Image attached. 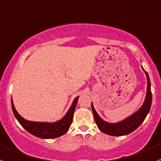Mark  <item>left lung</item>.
<instances>
[{
	"instance_id": "8db88e82",
	"label": "left lung",
	"mask_w": 161,
	"mask_h": 161,
	"mask_svg": "<svg viewBox=\"0 0 161 161\" xmlns=\"http://www.w3.org/2000/svg\"><path fill=\"white\" fill-rule=\"evenodd\" d=\"M142 69L144 70L145 74L146 75V78H147V91H146V98H145L142 106L132 115L129 116L128 117L125 118V120L117 122V123H109V122L103 120L99 117V115L95 111L93 104L92 103V109L95 123H96L98 129L102 132L105 133L106 135H112V136H122V135L130 134L141 125V124L145 120L147 114H149L151 104H152V92H151L150 80H149L147 72L143 68Z\"/></svg>"
}]
</instances>
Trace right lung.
<instances>
[{
  "mask_svg": "<svg viewBox=\"0 0 161 161\" xmlns=\"http://www.w3.org/2000/svg\"><path fill=\"white\" fill-rule=\"evenodd\" d=\"M78 98L79 96H77L74 100L70 108L67 111L66 115L61 120L53 122V123L30 121V120L24 119L18 114L17 110L15 109L12 98V108L15 118L18 120L23 128L26 129L29 133L41 138H54L62 136L68 131L73 121V117H74V114L77 101H78Z\"/></svg>",
  "mask_w": 161,
  "mask_h": 161,
  "instance_id": "right-lung-1",
  "label": "right lung"
}]
</instances>
